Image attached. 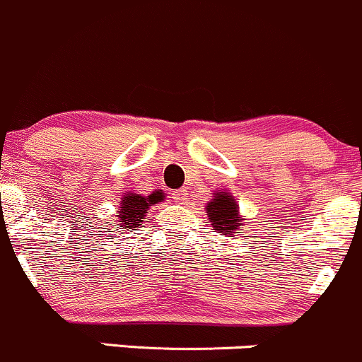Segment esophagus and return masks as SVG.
<instances>
[{
    "instance_id": "34e87169",
    "label": "esophagus",
    "mask_w": 362,
    "mask_h": 362,
    "mask_svg": "<svg viewBox=\"0 0 362 362\" xmlns=\"http://www.w3.org/2000/svg\"><path fill=\"white\" fill-rule=\"evenodd\" d=\"M186 197H188V189L186 188H180V189H174L173 192V198L177 202H185Z\"/></svg>"
}]
</instances>
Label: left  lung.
I'll use <instances>...</instances> for the list:
<instances>
[{"label": "left lung", "mask_w": 362, "mask_h": 362, "mask_svg": "<svg viewBox=\"0 0 362 362\" xmlns=\"http://www.w3.org/2000/svg\"><path fill=\"white\" fill-rule=\"evenodd\" d=\"M206 215L215 230L222 234L234 235L235 230L241 229L243 218L239 217L238 205L234 198L229 193L218 192L215 193V198L206 205Z\"/></svg>", "instance_id": "left-lung-1"}]
</instances>
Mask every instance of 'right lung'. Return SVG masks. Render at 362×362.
Listing matches in <instances>:
<instances>
[{"label": "right lung", "mask_w": 362, "mask_h": 362, "mask_svg": "<svg viewBox=\"0 0 362 362\" xmlns=\"http://www.w3.org/2000/svg\"><path fill=\"white\" fill-rule=\"evenodd\" d=\"M160 192H153L148 197H140V194L132 193L127 194L121 202L119 206V229L135 230L138 226H141V218L148 212V206L162 200Z\"/></svg>", "instance_id": "1"}]
</instances>
